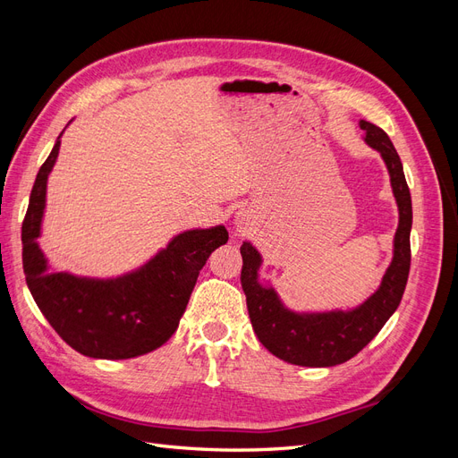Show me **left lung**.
Instances as JSON below:
<instances>
[{"mask_svg": "<svg viewBox=\"0 0 458 458\" xmlns=\"http://www.w3.org/2000/svg\"><path fill=\"white\" fill-rule=\"evenodd\" d=\"M365 143L380 152L390 174V183L399 210L394 237V258L386 269L377 293L357 308L330 311L288 310L271 284L259 281L261 254L252 242L241 246V283L246 294L248 315L258 340L286 363L300 367H335L357 355L378 335L403 298L411 269L412 204L405 182L403 164L390 137L374 123L361 120Z\"/></svg>", "mask_w": 458, "mask_h": 458, "instance_id": "obj_1", "label": "left lung"}]
</instances>
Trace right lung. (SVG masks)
I'll return each mask as SVG.
<instances>
[{
    "label": "right lung",
    "mask_w": 458,
    "mask_h": 458,
    "mask_svg": "<svg viewBox=\"0 0 458 458\" xmlns=\"http://www.w3.org/2000/svg\"><path fill=\"white\" fill-rule=\"evenodd\" d=\"M61 137L36 175L22 221L26 284L55 332L78 353L93 359L145 355L172 338L208 256L229 241V233L224 225L183 231L143 266L106 279L53 269L38 239Z\"/></svg>",
    "instance_id": "add662e5"
}]
</instances>
